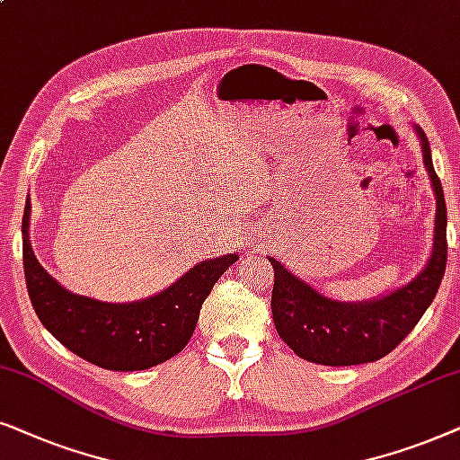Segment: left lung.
Returning a JSON list of instances; mask_svg holds the SVG:
<instances>
[{
  "label": "left lung",
  "mask_w": 460,
  "mask_h": 460,
  "mask_svg": "<svg viewBox=\"0 0 460 460\" xmlns=\"http://www.w3.org/2000/svg\"><path fill=\"white\" fill-rule=\"evenodd\" d=\"M420 138L422 162L436 193V229L427 265L410 284L391 294L364 303H341L323 296L307 281L298 279L279 261L273 265L271 311L275 330L298 358L323 366H355L385 358L406 339L427 307L436 298L448 259L446 242L444 189L431 162V146L425 132Z\"/></svg>",
  "instance_id": "left-lung-1"
}]
</instances>
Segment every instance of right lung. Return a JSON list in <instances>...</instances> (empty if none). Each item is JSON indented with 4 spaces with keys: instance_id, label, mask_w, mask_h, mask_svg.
I'll return each instance as SVG.
<instances>
[{
    "instance_id": "obj_1",
    "label": "right lung",
    "mask_w": 460,
    "mask_h": 460,
    "mask_svg": "<svg viewBox=\"0 0 460 460\" xmlns=\"http://www.w3.org/2000/svg\"><path fill=\"white\" fill-rule=\"evenodd\" d=\"M29 208L22 217V262L31 305L54 339L105 370H146L181 353L206 296L240 259L225 254L201 261L166 290L143 301L102 303L69 292L40 265L29 242Z\"/></svg>"
}]
</instances>
